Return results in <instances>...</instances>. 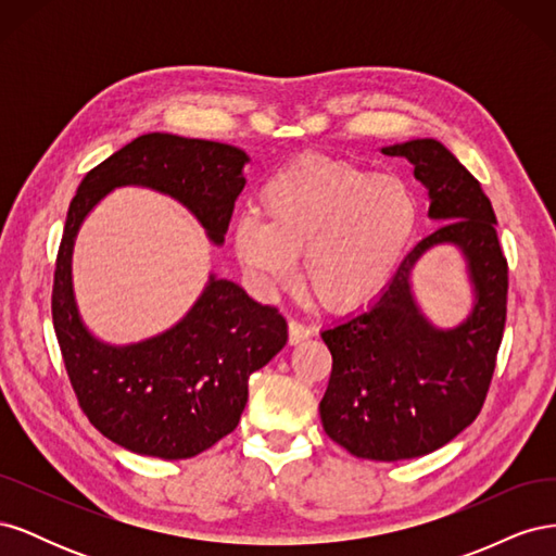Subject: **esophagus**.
Segmentation results:
<instances>
[{
    "instance_id": "34e87169",
    "label": "esophagus",
    "mask_w": 556,
    "mask_h": 556,
    "mask_svg": "<svg viewBox=\"0 0 556 556\" xmlns=\"http://www.w3.org/2000/svg\"><path fill=\"white\" fill-rule=\"evenodd\" d=\"M288 329H290V345H296V343L306 341V339H311V336H313V329L308 325H304V323H299V319H290Z\"/></svg>"
}]
</instances>
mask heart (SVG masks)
<instances>
[{"label": "heart", "mask_w": 556, "mask_h": 556, "mask_svg": "<svg viewBox=\"0 0 556 556\" xmlns=\"http://www.w3.org/2000/svg\"><path fill=\"white\" fill-rule=\"evenodd\" d=\"M419 225V201L396 176L319 153L288 162L257 194V217L233 227V248L264 285L301 280L319 304L345 311L371 301L392 280Z\"/></svg>", "instance_id": "obj_1"}]
</instances>
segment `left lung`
<instances>
[{
	"label": "left lung",
	"mask_w": 556,
	"mask_h": 556,
	"mask_svg": "<svg viewBox=\"0 0 556 556\" xmlns=\"http://www.w3.org/2000/svg\"><path fill=\"white\" fill-rule=\"evenodd\" d=\"M406 157L443 225L419 241L376 304L323 331L331 378L319 401L333 443L359 459L399 462L450 443L480 415L506 327L508 262L492 201L435 139L382 148ZM459 247L475 285V311L454 330H435L418 311L409 276L429 249Z\"/></svg>",
	"instance_id": "8db88e82"
}]
</instances>
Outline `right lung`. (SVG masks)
I'll use <instances>...</instances> for the list:
<instances>
[{"instance_id": "obj_1", "label": "right lung", "mask_w": 556, "mask_h": 556, "mask_svg": "<svg viewBox=\"0 0 556 556\" xmlns=\"http://www.w3.org/2000/svg\"><path fill=\"white\" fill-rule=\"evenodd\" d=\"M243 150L143 134L97 164L72 199L53 278V327L83 413L109 441L146 457L190 459L237 429L248 380L288 343V323L237 282L211 276L176 327L134 345L97 341L80 323L72 250L80 223L123 185L169 194L220 245L243 190Z\"/></svg>"}]
</instances>
